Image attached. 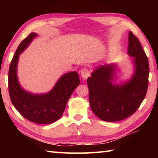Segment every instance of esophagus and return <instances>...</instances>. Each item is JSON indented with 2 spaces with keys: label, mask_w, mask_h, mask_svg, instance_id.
<instances>
[{
  "label": "esophagus",
  "mask_w": 158,
  "mask_h": 158,
  "mask_svg": "<svg viewBox=\"0 0 158 158\" xmlns=\"http://www.w3.org/2000/svg\"><path fill=\"white\" fill-rule=\"evenodd\" d=\"M81 75L84 79H86L90 76L89 69L86 68H84L81 70Z\"/></svg>",
  "instance_id": "1"
}]
</instances>
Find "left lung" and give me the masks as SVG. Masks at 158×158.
Instances as JSON below:
<instances>
[{
    "instance_id": "8db88e82",
    "label": "left lung",
    "mask_w": 158,
    "mask_h": 158,
    "mask_svg": "<svg viewBox=\"0 0 158 158\" xmlns=\"http://www.w3.org/2000/svg\"><path fill=\"white\" fill-rule=\"evenodd\" d=\"M127 53L134 58V73L127 81L114 84L116 64L100 65L87 79L90 107L99 118L116 122L130 116L145 98L148 85V60L137 37L128 36Z\"/></svg>"
}]
</instances>
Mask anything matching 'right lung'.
<instances>
[{
  "instance_id": "right-lung-1",
  "label": "right lung",
  "mask_w": 158,
  "mask_h": 158,
  "mask_svg": "<svg viewBox=\"0 0 158 158\" xmlns=\"http://www.w3.org/2000/svg\"><path fill=\"white\" fill-rule=\"evenodd\" d=\"M38 36L31 33L19 45L10 63L8 88L10 100L15 109L28 121L38 124H49L56 121L62 116L67 102L80 83L77 72L64 74L53 89L43 94H34L21 86L17 77L19 55Z\"/></svg>"
}]
</instances>
